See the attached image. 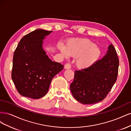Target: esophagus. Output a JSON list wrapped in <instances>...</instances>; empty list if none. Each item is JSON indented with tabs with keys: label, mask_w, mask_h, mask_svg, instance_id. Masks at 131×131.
Masks as SVG:
<instances>
[{
	"label": "esophagus",
	"mask_w": 131,
	"mask_h": 131,
	"mask_svg": "<svg viewBox=\"0 0 131 131\" xmlns=\"http://www.w3.org/2000/svg\"><path fill=\"white\" fill-rule=\"evenodd\" d=\"M64 68L66 69H71V65L69 63H66L64 66Z\"/></svg>",
	"instance_id": "esophagus-1"
}]
</instances>
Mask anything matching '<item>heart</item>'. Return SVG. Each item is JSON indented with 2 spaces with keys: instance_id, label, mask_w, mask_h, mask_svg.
<instances>
[{
  "instance_id": "obj_1",
  "label": "heart",
  "mask_w": 131,
  "mask_h": 131,
  "mask_svg": "<svg viewBox=\"0 0 131 131\" xmlns=\"http://www.w3.org/2000/svg\"><path fill=\"white\" fill-rule=\"evenodd\" d=\"M58 49L65 56L76 58V65L80 69L90 67L100 58L101 52L94 43L89 39H74L69 41L64 47L59 45Z\"/></svg>"
}]
</instances>
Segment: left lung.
<instances>
[{"label": "left lung", "mask_w": 131, "mask_h": 131, "mask_svg": "<svg viewBox=\"0 0 131 131\" xmlns=\"http://www.w3.org/2000/svg\"><path fill=\"white\" fill-rule=\"evenodd\" d=\"M119 60L114 46L108 47L107 53L87 68L75 70L70 88L73 97L84 104L103 101L115 83Z\"/></svg>", "instance_id": "obj_1"}]
</instances>
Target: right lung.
<instances>
[{"instance_id": "1", "label": "right lung", "mask_w": 131, "mask_h": 131, "mask_svg": "<svg viewBox=\"0 0 131 131\" xmlns=\"http://www.w3.org/2000/svg\"><path fill=\"white\" fill-rule=\"evenodd\" d=\"M51 32L41 29L31 31L21 39L15 51L11 78L23 96H44L53 77L63 69V65L52 62L42 49V40Z\"/></svg>"}]
</instances>
